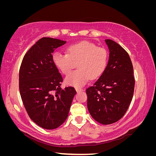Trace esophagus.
I'll return each mask as SVG.
<instances>
[{
  "instance_id": "esophagus-1",
  "label": "esophagus",
  "mask_w": 156,
  "mask_h": 156,
  "mask_svg": "<svg viewBox=\"0 0 156 156\" xmlns=\"http://www.w3.org/2000/svg\"><path fill=\"white\" fill-rule=\"evenodd\" d=\"M75 90H76L77 92H82L84 91V89L83 88H75Z\"/></svg>"
}]
</instances>
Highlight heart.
Returning <instances> with one entry per match:
<instances>
[{"mask_svg": "<svg viewBox=\"0 0 156 156\" xmlns=\"http://www.w3.org/2000/svg\"><path fill=\"white\" fill-rule=\"evenodd\" d=\"M52 59L64 75L69 74L77 64L78 69L68 75L65 83L69 86L81 87L90 79H96L104 72L108 55L105 49L91 42L82 41L69 46L68 53L55 52Z\"/></svg>", "mask_w": 156, "mask_h": 156, "instance_id": "b5f03b06", "label": "heart"}]
</instances>
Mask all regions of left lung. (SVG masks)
Returning <instances> with one entry per match:
<instances>
[{
    "label": "left lung",
    "instance_id": "1",
    "mask_svg": "<svg viewBox=\"0 0 156 156\" xmlns=\"http://www.w3.org/2000/svg\"><path fill=\"white\" fill-rule=\"evenodd\" d=\"M109 50L108 64L94 86L87 89L90 114L99 123H115L125 115L135 87L133 68L128 53L119 44L105 40Z\"/></svg>",
    "mask_w": 156,
    "mask_h": 156
}]
</instances>
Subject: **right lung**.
<instances>
[{
	"mask_svg": "<svg viewBox=\"0 0 156 156\" xmlns=\"http://www.w3.org/2000/svg\"><path fill=\"white\" fill-rule=\"evenodd\" d=\"M66 43L42 37L27 51L20 69V91L25 109L33 122L46 129L64 123L76 94L72 87L60 88L63 79L52 59L55 49Z\"/></svg>",
	"mask_w": 156,
	"mask_h": 156,
	"instance_id": "add662e5",
	"label": "right lung"
}]
</instances>
